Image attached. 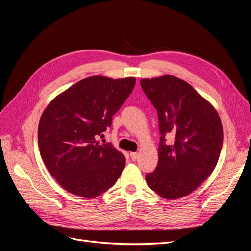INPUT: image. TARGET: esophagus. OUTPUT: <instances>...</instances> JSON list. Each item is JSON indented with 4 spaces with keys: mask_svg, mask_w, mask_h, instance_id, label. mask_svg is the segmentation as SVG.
I'll list each match as a JSON object with an SVG mask.
<instances>
[{
    "mask_svg": "<svg viewBox=\"0 0 251 251\" xmlns=\"http://www.w3.org/2000/svg\"><path fill=\"white\" fill-rule=\"evenodd\" d=\"M131 158H132V160H133V161L137 160V158H138V153H131Z\"/></svg>",
    "mask_w": 251,
    "mask_h": 251,
    "instance_id": "1",
    "label": "esophagus"
}]
</instances>
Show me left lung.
Returning a JSON list of instances; mask_svg holds the SVG:
<instances>
[{
    "instance_id": "left-lung-1",
    "label": "left lung",
    "mask_w": 251,
    "mask_h": 251,
    "mask_svg": "<svg viewBox=\"0 0 251 251\" xmlns=\"http://www.w3.org/2000/svg\"><path fill=\"white\" fill-rule=\"evenodd\" d=\"M140 85L158 113V164L146 175L151 189L166 199L194 192L215 170L223 144L216 109L187 83L172 75L144 78ZM175 138L170 145L165 136Z\"/></svg>"
}]
</instances>
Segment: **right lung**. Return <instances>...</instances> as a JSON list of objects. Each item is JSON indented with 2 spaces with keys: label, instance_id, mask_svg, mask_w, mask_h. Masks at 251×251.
<instances>
[{
  "label": "right lung",
  "instance_id": "obj_1",
  "mask_svg": "<svg viewBox=\"0 0 251 251\" xmlns=\"http://www.w3.org/2000/svg\"><path fill=\"white\" fill-rule=\"evenodd\" d=\"M136 79L91 76L56 96L39 124L40 153L49 173L69 193L94 198L116 183L125 156L96 139L130 96Z\"/></svg>",
  "mask_w": 251,
  "mask_h": 251
}]
</instances>
